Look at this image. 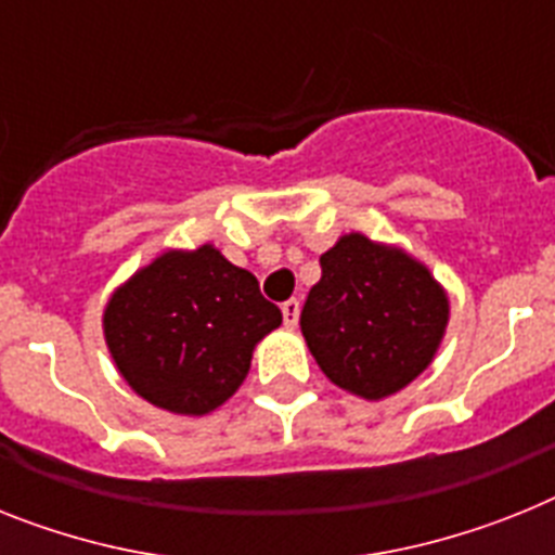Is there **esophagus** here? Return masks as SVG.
<instances>
[{"label": "esophagus", "instance_id": "1", "mask_svg": "<svg viewBox=\"0 0 555 555\" xmlns=\"http://www.w3.org/2000/svg\"><path fill=\"white\" fill-rule=\"evenodd\" d=\"M282 315H285V327H296V324H299V301L287 299L285 305H282Z\"/></svg>", "mask_w": 555, "mask_h": 555}]
</instances>
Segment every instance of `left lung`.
<instances>
[{
	"mask_svg": "<svg viewBox=\"0 0 555 555\" xmlns=\"http://www.w3.org/2000/svg\"><path fill=\"white\" fill-rule=\"evenodd\" d=\"M449 324V293L406 250L344 234L321 254V279L301 310V335L344 392L384 400L431 361Z\"/></svg>",
	"mask_w": 555,
	"mask_h": 555,
	"instance_id": "1",
	"label": "left lung"
}]
</instances>
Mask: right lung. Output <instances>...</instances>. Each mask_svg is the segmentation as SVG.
I'll list each match as a JSON object with an SVG mask.
<instances>
[{
	"mask_svg": "<svg viewBox=\"0 0 555 555\" xmlns=\"http://www.w3.org/2000/svg\"><path fill=\"white\" fill-rule=\"evenodd\" d=\"M282 324L254 273L214 248L163 250L112 293L104 338L120 378L152 406L214 412L250 370L254 347Z\"/></svg>",
	"mask_w": 555,
	"mask_h": 555,
	"instance_id": "right-lung-1",
	"label": "right lung"
}]
</instances>
